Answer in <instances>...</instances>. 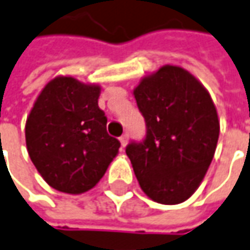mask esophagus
Masks as SVG:
<instances>
[{
  "instance_id": "obj_1",
  "label": "esophagus",
  "mask_w": 250,
  "mask_h": 250,
  "mask_svg": "<svg viewBox=\"0 0 250 250\" xmlns=\"http://www.w3.org/2000/svg\"><path fill=\"white\" fill-rule=\"evenodd\" d=\"M128 135L125 133V135H122L121 137H120V142H121V146L122 147H125V146L128 145Z\"/></svg>"
}]
</instances>
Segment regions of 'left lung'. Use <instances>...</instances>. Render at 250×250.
I'll return each mask as SVG.
<instances>
[{
  "instance_id": "obj_1",
  "label": "left lung",
  "mask_w": 250,
  "mask_h": 250,
  "mask_svg": "<svg viewBox=\"0 0 250 250\" xmlns=\"http://www.w3.org/2000/svg\"><path fill=\"white\" fill-rule=\"evenodd\" d=\"M133 95L147 129L143 142L126 146L137 182L158 204H182L215 155L220 124L213 100L194 75L170 64L143 77Z\"/></svg>"
}]
</instances>
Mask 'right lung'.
<instances>
[{
	"mask_svg": "<svg viewBox=\"0 0 250 250\" xmlns=\"http://www.w3.org/2000/svg\"><path fill=\"white\" fill-rule=\"evenodd\" d=\"M100 85L56 77L35 100L26 121L34 167L55 190L82 194L103 177L121 143L107 133L98 105Z\"/></svg>",
	"mask_w": 250,
	"mask_h": 250,
	"instance_id": "right-lung-1",
	"label": "right lung"
}]
</instances>
